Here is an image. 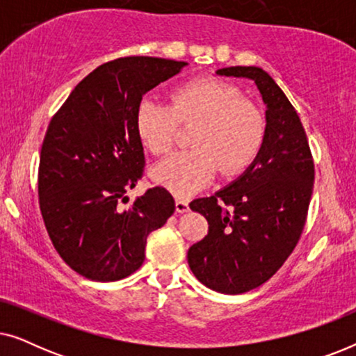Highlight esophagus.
<instances>
[{"instance_id": "esophagus-1", "label": "esophagus", "mask_w": 356, "mask_h": 356, "mask_svg": "<svg viewBox=\"0 0 356 356\" xmlns=\"http://www.w3.org/2000/svg\"><path fill=\"white\" fill-rule=\"evenodd\" d=\"M188 211H189V202L186 201V199L178 197L177 199V212L178 213H184V212H188Z\"/></svg>"}]
</instances>
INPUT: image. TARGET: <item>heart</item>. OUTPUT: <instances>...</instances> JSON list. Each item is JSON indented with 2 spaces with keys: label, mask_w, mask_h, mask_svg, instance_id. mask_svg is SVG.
I'll use <instances>...</instances> for the list:
<instances>
[{
  "label": "heart",
  "mask_w": 356,
  "mask_h": 356,
  "mask_svg": "<svg viewBox=\"0 0 356 356\" xmlns=\"http://www.w3.org/2000/svg\"><path fill=\"white\" fill-rule=\"evenodd\" d=\"M179 124L196 126L193 150L173 154L154 168L155 183L188 196L211 181L217 168L236 175L254 162L264 143L261 110L243 99L241 90L217 77L186 81L170 92V105L143 100L136 128L143 144L155 155L172 150Z\"/></svg>",
  "instance_id": "obj_1"
}]
</instances>
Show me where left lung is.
Returning <instances> with one entry per match:
<instances>
[{"label": "left lung", "instance_id": "left-lung-1", "mask_svg": "<svg viewBox=\"0 0 356 356\" xmlns=\"http://www.w3.org/2000/svg\"><path fill=\"white\" fill-rule=\"evenodd\" d=\"M217 74L256 82L266 104V134L240 178L189 204L207 218L209 232L189 248L188 264L211 290L240 295L269 280L295 250L313 194L314 162L298 113L264 70L232 66Z\"/></svg>", "mask_w": 356, "mask_h": 356}]
</instances>
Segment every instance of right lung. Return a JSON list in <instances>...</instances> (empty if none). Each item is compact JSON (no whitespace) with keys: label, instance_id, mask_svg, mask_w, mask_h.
<instances>
[{"label":"right lung","instance_id":"obj_1","mask_svg":"<svg viewBox=\"0 0 356 356\" xmlns=\"http://www.w3.org/2000/svg\"><path fill=\"white\" fill-rule=\"evenodd\" d=\"M186 65L152 56L105 63L74 87L48 124L38 204L58 254L86 279L115 282L138 270L149 233L175 212L162 186L123 204L144 173L136 128L143 95Z\"/></svg>","mask_w":356,"mask_h":356}]
</instances>
